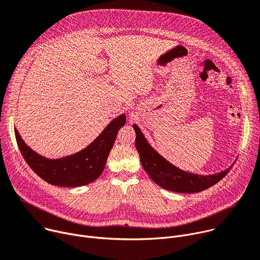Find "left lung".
I'll return each instance as SVG.
<instances>
[{"instance_id": "1", "label": "left lung", "mask_w": 260, "mask_h": 260, "mask_svg": "<svg viewBox=\"0 0 260 260\" xmlns=\"http://www.w3.org/2000/svg\"><path fill=\"white\" fill-rule=\"evenodd\" d=\"M136 132V148L140 155V160L144 170L149 177L160 187L176 193H197L219 182L232 168H229L219 173L210 175H200L185 172L164 156H161L146 140L143 133L137 124L133 125Z\"/></svg>"}]
</instances>
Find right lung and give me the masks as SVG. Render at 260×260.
<instances>
[{
	"label": "right lung",
	"instance_id": "add662e5",
	"mask_svg": "<svg viewBox=\"0 0 260 260\" xmlns=\"http://www.w3.org/2000/svg\"><path fill=\"white\" fill-rule=\"evenodd\" d=\"M125 114L117 116L84 149L59 158L45 157L26 144L14 127L18 148L31 169L50 184L76 187L96 180L103 173L118 131L125 124Z\"/></svg>",
	"mask_w": 260,
	"mask_h": 260
}]
</instances>
